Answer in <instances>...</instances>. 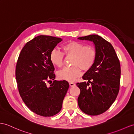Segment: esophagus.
I'll return each instance as SVG.
<instances>
[{"label":"esophagus","mask_w":134,"mask_h":134,"mask_svg":"<svg viewBox=\"0 0 134 134\" xmlns=\"http://www.w3.org/2000/svg\"><path fill=\"white\" fill-rule=\"evenodd\" d=\"M69 85L70 86H74L75 85V83L73 82H69Z\"/></svg>","instance_id":"obj_1"}]
</instances>
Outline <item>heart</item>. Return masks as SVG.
Segmentation results:
<instances>
[{
    "label": "heart",
    "mask_w": 134,
    "mask_h": 134,
    "mask_svg": "<svg viewBox=\"0 0 134 134\" xmlns=\"http://www.w3.org/2000/svg\"><path fill=\"white\" fill-rule=\"evenodd\" d=\"M64 53L66 56H71V66L64 67L57 73L61 80L73 81L79 77L81 70H87L93 66L97 56V52L93 45H85L83 43L70 41L63 47ZM50 60L53 65L61 67L63 65L64 55L61 52L53 49L50 53Z\"/></svg>",
    "instance_id": "1"
}]
</instances>
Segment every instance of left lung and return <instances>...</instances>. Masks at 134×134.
Listing matches in <instances>:
<instances>
[{
	"label": "left lung",
	"mask_w": 134,
	"mask_h": 134,
	"mask_svg": "<svg viewBox=\"0 0 134 134\" xmlns=\"http://www.w3.org/2000/svg\"><path fill=\"white\" fill-rule=\"evenodd\" d=\"M78 39L92 41L97 52L95 63L82 77L87 82L76 84L81 92L78 106L87 115H99L110 108L118 96L120 62L112 45L99 36L91 35Z\"/></svg>",
	"instance_id": "obj_1"
}]
</instances>
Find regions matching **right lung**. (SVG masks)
<instances>
[{
    "label": "right lung",
    "instance_id": "obj_1",
    "mask_svg": "<svg viewBox=\"0 0 134 134\" xmlns=\"http://www.w3.org/2000/svg\"><path fill=\"white\" fill-rule=\"evenodd\" d=\"M62 40L49 36H38L26 43L16 64L19 94L28 108L39 115L52 116L59 113L69 89L68 81L54 80V68L50 60L51 51ZM49 82L48 86L46 82Z\"/></svg>",
    "mask_w": 134,
    "mask_h": 134
}]
</instances>
